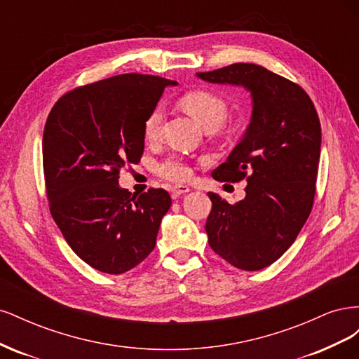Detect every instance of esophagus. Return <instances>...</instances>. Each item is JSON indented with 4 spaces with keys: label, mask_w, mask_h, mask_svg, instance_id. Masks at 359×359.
<instances>
[{
    "label": "esophagus",
    "mask_w": 359,
    "mask_h": 359,
    "mask_svg": "<svg viewBox=\"0 0 359 359\" xmlns=\"http://www.w3.org/2000/svg\"><path fill=\"white\" fill-rule=\"evenodd\" d=\"M190 191V187L189 186H173L172 187V196L173 198H178V196H181V194H184V193H189Z\"/></svg>",
    "instance_id": "obj_1"
}]
</instances>
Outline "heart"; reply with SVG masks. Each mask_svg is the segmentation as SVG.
Masks as SVG:
<instances>
[{"label":"heart","instance_id":"obj_1","mask_svg":"<svg viewBox=\"0 0 359 359\" xmlns=\"http://www.w3.org/2000/svg\"><path fill=\"white\" fill-rule=\"evenodd\" d=\"M182 109L190 114L205 130H219L227 116V104L220 95L208 90L187 93L180 100ZM163 126L161 107H154L144 123V135L148 140H156L160 136ZM158 175L170 181H186L191 177V169L187 163L177 157L166 158L157 168Z\"/></svg>","mask_w":359,"mask_h":359}]
</instances>
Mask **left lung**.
Returning <instances> with one entry per match:
<instances>
[{"mask_svg": "<svg viewBox=\"0 0 359 359\" xmlns=\"http://www.w3.org/2000/svg\"><path fill=\"white\" fill-rule=\"evenodd\" d=\"M196 76L244 86L252 94L245 135L212 170L217 181L245 178V198L231 205L208 193L212 208L205 231L226 262L262 269L293 244L311 212L322 142L318 112L299 85L256 64L236 62Z\"/></svg>", "mask_w": 359, "mask_h": 359, "instance_id": "1", "label": "left lung"}]
</instances>
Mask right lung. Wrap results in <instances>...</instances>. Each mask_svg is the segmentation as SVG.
<instances>
[{
    "label": "right lung",
    "mask_w": 359,
    "mask_h": 359,
    "mask_svg": "<svg viewBox=\"0 0 359 359\" xmlns=\"http://www.w3.org/2000/svg\"><path fill=\"white\" fill-rule=\"evenodd\" d=\"M175 81L127 73L64 94L43 132V172L50 214L83 262L123 274L156 247L172 199L163 189L132 194L119 172L144 154V123Z\"/></svg>",
    "instance_id": "right-lung-1"
}]
</instances>
